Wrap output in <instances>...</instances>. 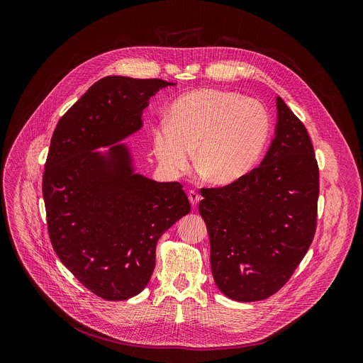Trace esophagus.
<instances>
[{"label": "esophagus", "instance_id": "1", "mask_svg": "<svg viewBox=\"0 0 363 363\" xmlns=\"http://www.w3.org/2000/svg\"><path fill=\"white\" fill-rule=\"evenodd\" d=\"M188 198H189V202H191L192 206H196L198 202L201 201V195L196 191H194V189L188 192Z\"/></svg>", "mask_w": 363, "mask_h": 363}]
</instances>
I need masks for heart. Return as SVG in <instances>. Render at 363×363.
<instances>
[{"label": "heart", "mask_w": 363, "mask_h": 363, "mask_svg": "<svg viewBox=\"0 0 363 363\" xmlns=\"http://www.w3.org/2000/svg\"><path fill=\"white\" fill-rule=\"evenodd\" d=\"M270 135V118L255 99L218 89H199L178 97L169 125L153 133V152L171 175L185 174L192 161L218 185L244 178L260 160Z\"/></svg>", "instance_id": "b5f03b06"}]
</instances>
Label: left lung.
<instances>
[{
	"label": "left lung",
	"mask_w": 363,
	"mask_h": 363,
	"mask_svg": "<svg viewBox=\"0 0 363 363\" xmlns=\"http://www.w3.org/2000/svg\"><path fill=\"white\" fill-rule=\"evenodd\" d=\"M201 195L220 291L237 301L279 291L313 241L319 198L312 140L281 97L274 139L262 164L234 184L202 188Z\"/></svg>",
	"instance_id": "1"
}]
</instances>
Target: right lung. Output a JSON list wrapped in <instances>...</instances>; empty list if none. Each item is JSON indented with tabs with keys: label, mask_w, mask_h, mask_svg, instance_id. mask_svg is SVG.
Here are the masks:
<instances>
[{
	"label": "right lung",
	"mask_w": 363,
	"mask_h": 363,
	"mask_svg": "<svg viewBox=\"0 0 363 363\" xmlns=\"http://www.w3.org/2000/svg\"><path fill=\"white\" fill-rule=\"evenodd\" d=\"M161 79L108 76L59 121L43 175L50 241L62 263L105 300L139 294L160 237L191 211L179 182L135 172L125 138L138 132ZM111 145L106 152L95 149Z\"/></svg>",
	"instance_id": "1"
}]
</instances>
